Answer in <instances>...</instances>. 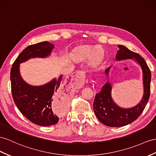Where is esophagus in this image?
<instances>
[{
    "label": "esophagus",
    "mask_w": 156,
    "mask_h": 156,
    "mask_svg": "<svg viewBox=\"0 0 156 156\" xmlns=\"http://www.w3.org/2000/svg\"><path fill=\"white\" fill-rule=\"evenodd\" d=\"M80 73H81V71H79V70L75 71L73 72V73H72L70 75L69 77H70V78H71V79H73V78H74L75 77H76V76L78 75Z\"/></svg>",
    "instance_id": "34e87169"
}]
</instances>
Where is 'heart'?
<instances>
[{
  "mask_svg": "<svg viewBox=\"0 0 156 156\" xmlns=\"http://www.w3.org/2000/svg\"><path fill=\"white\" fill-rule=\"evenodd\" d=\"M71 55L72 59L76 62H84L91 56V61L93 63H98L102 58V54L99 49H95L93 51V48L90 45H83L75 48Z\"/></svg>",
  "mask_w": 156,
  "mask_h": 156,
  "instance_id": "1",
  "label": "heart"
}]
</instances>
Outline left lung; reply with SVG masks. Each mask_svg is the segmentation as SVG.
Instances as JSON below:
<instances>
[{
  "label": "left lung",
  "instance_id": "left-lung-1",
  "mask_svg": "<svg viewBox=\"0 0 156 156\" xmlns=\"http://www.w3.org/2000/svg\"><path fill=\"white\" fill-rule=\"evenodd\" d=\"M119 50L116 55V60L134 59L142 69L144 94L142 101L136 107L131 108H122L117 106L112 99L111 83L107 82L97 93L93 102V110L97 119L102 124L110 127L126 126L134 122L142 113L149 100L150 94L151 71L145 60L137 53L133 52L124 45H119ZM111 67L105 70L108 75Z\"/></svg>",
  "mask_w": 156,
  "mask_h": 156
}]
</instances>
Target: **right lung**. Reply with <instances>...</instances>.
<instances>
[{
  "mask_svg": "<svg viewBox=\"0 0 156 156\" xmlns=\"http://www.w3.org/2000/svg\"><path fill=\"white\" fill-rule=\"evenodd\" d=\"M54 48V45L48 41L29 45L18 56L10 71L11 90L17 108L26 119L41 126L58 122L59 117L53 111L51 105L56 100L63 103L67 101V87L61 83L63 75L44 85L31 86L22 79L19 67L20 63L30 58L48 56Z\"/></svg>",
  "mask_w": 156,
  "mask_h": 156,
  "instance_id": "obj_1",
  "label": "right lung"
}]
</instances>
